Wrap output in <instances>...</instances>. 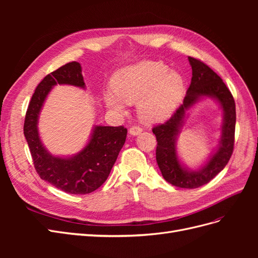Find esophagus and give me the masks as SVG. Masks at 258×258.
I'll list each match as a JSON object with an SVG mask.
<instances>
[{"mask_svg":"<svg viewBox=\"0 0 258 258\" xmlns=\"http://www.w3.org/2000/svg\"><path fill=\"white\" fill-rule=\"evenodd\" d=\"M142 132V128L139 127V126H132L130 129H129V134L131 136H138Z\"/></svg>","mask_w":258,"mask_h":258,"instance_id":"obj_1","label":"esophagus"}]
</instances>
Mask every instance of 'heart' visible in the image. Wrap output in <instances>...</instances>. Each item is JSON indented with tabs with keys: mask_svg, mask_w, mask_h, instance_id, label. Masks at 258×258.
Segmentation results:
<instances>
[{
	"mask_svg": "<svg viewBox=\"0 0 258 258\" xmlns=\"http://www.w3.org/2000/svg\"><path fill=\"white\" fill-rule=\"evenodd\" d=\"M115 93L105 92L106 105L123 110V101H138V112L146 122L162 121L172 115L185 90L183 76L161 61H141L117 71L112 79Z\"/></svg>",
	"mask_w": 258,
	"mask_h": 258,
	"instance_id": "1",
	"label": "heart"
}]
</instances>
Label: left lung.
I'll list each match as a JSON object with an SVG mask.
<instances>
[{
	"instance_id": "8db88e82",
	"label": "left lung",
	"mask_w": 258,
	"mask_h": 258,
	"mask_svg": "<svg viewBox=\"0 0 258 258\" xmlns=\"http://www.w3.org/2000/svg\"><path fill=\"white\" fill-rule=\"evenodd\" d=\"M192 76L183 104L165 123L153 128L157 139L156 160L163 178L181 188H197L209 183L226 167L233 151L236 129V104L231 92L212 69L204 62L188 57ZM204 97L216 99L223 110L222 136L217 151L197 170L183 165L176 152V140L186 113Z\"/></svg>"
}]
</instances>
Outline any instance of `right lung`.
<instances>
[{"label": "right lung", "instance_id": "add662e5", "mask_svg": "<svg viewBox=\"0 0 258 258\" xmlns=\"http://www.w3.org/2000/svg\"><path fill=\"white\" fill-rule=\"evenodd\" d=\"M58 84L86 88L79 62L62 66L38 84L28 106L23 134L42 179L68 194H89L106 181L126 141L127 129L122 126H95L87 145L77 154L69 157L51 155L41 141L37 123L46 98Z\"/></svg>", "mask_w": 258, "mask_h": 258}]
</instances>
